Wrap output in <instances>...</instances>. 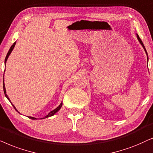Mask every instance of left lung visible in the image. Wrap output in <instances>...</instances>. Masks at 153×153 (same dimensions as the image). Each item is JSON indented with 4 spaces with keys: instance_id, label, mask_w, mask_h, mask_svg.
<instances>
[{
    "instance_id": "8db88e82",
    "label": "left lung",
    "mask_w": 153,
    "mask_h": 153,
    "mask_svg": "<svg viewBox=\"0 0 153 153\" xmlns=\"http://www.w3.org/2000/svg\"><path fill=\"white\" fill-rule=\"evenodd\" d=\"M136 37H137V39H138V41H139L140 44L141 45L142 47H143V48L144 50H145V52H146V54H147V56H148V53H147V51H146V48H145V46H144V45H143V42L141 41V40H140V38H139V36H138V35L137 33H136ZM147 59H148V57H147Z\"/></svg>"
}]
</instances>
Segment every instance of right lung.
Instances as JSON below:
<instances>
[{
  "mask_svg": "<svg viewBox=\"0 0 153 153\" xmlns=\"http://www.w3.org/2000/svg\"><path fill=\"white\" fill-rule=\"evenodd\" d=\"M15 45H16V42H14V43H13V45H12L11 47H10V50H9V51H8V52H7V55H6L5 59V66L6 62H7V59H8V57H9L10 54H11L12 51H13V49H14V48H15ZM3 82H4V80H3ZM3 91H4V94H5V97H6V98H7V99H8V100H9V101H10V103H11V104H12V105H13V106L14 108H15V109L16 110V111H17L18 112V111H17V108H15V105H14L13 104V103H12V102H11V101H10V100L9 97H7V94H6V89H5V84H4V82H3ZM62 104H63V103H62V102H61V103H60V105H59V106H58L57 108H55V109H54V110H53V111H51V112H50V113H48V115H46V116H45V117L44 118H47V117H51V116L54 115V114H55L56 113H57V112H58V111H59V110H60V108H62ZM18 113H19V112H18ZM28 118H30V119H32V120H36V117H30V116H29V117H28ZM44 118H43V119H44Z\"/></svg>",
  "mask_w": 153,
  "mask_h": 153,
  "instance_id": "right-lung-1",
  "label": "right lung"
}]
</instances>
